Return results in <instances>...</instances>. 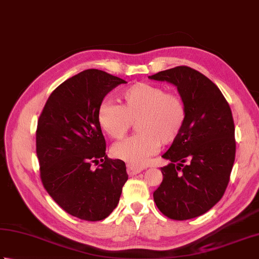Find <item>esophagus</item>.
<instances>
[{"label": "esophagus", "mask_w": 259, "mask_h": 259, "mask_svg": "<svg viewBox=\"0 0 259 259\" xmlns=\"http://www.w3.org/2000/svg\"><path fill=\"white\" fill-rule=\"evenodd\" d=\"M141 170H143L141 167H137V166H133V165L126 166V173H128L129 176H134V175L139 174Z\"/></svg>", "instance_id": "esophagus-1"}]
</instances>
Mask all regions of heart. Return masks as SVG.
Masks as SVG:
<instances>
[{"mask_svg":"<svg viewBox=\"0 0 259 259\" xmlns=\"http://www.w3.org/2000/svg\"><path fill=\"white\" fill-rule=\"evenodd\" d=\"M121 105L103 102L98 110V122L113 139H122L134 121L138 134L115 144L112 154L133 166H143L160 148L179 138L186 122V106L177 93L160 85L136 83L120 93Z\"/></svg>","mask_w":259,"mask_h":259,"instance_id":"heart-1","label":"heart"}]
</instances>
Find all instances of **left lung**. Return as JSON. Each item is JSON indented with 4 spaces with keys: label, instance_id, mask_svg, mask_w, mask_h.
Returning <instances> with one entry per match:
<instances>
[{
    "label": "left lung",
    "instance_id": "obj_1",
    "mask_svg": "<svg viewBox=\"0 0 259 259\" xmlns=\"http://www.w3.org/2000/svg\"><path fill=\"white\" fill-rule=\"evenodd\" d=\"M150 79L174 84L186 106V122L163 158V182L154 192L159 211L173 220L202 215L224 196L236 156L231 109L219 88L187 66L163 70Z\"/></svg>",
    "mask_w": 259,
    "mask_h": 259
}]
</instances>
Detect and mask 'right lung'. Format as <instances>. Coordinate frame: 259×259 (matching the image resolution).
Instances as JSON below:
<instances>
[{"mask_svg":"<svg viewBox=\"0 0 259 259\" xmlns=\"http://www.w3.org/2000/svg\"><path fill=\"white\" fill-rule=\"evenodd\" d=\"M124 83L103 70H83L54 90L39 116L35 150L42 185L64 211L82 220L109 217L128 180L124 161L105 155L98 122L104 96Z\"/></svg>","mask_w":259,"mask_h":259,"instance_id":"1","label":"right lung"}]
</instances>
